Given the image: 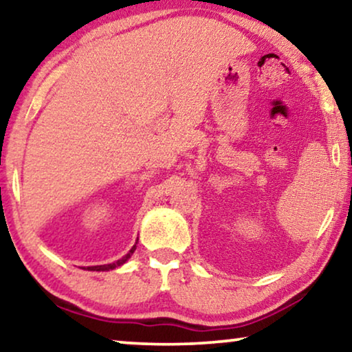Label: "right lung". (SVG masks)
Wrapping results in <instances>:
<instances>
[{
	"instance_id": "add662e5",
	"label": "right lung",
	"mask_w": 352,
	"mask_h": 352,
	"mask_svg": "<svg viewBox=\"0 0 352 352\" xmlns=\"http://www.w3.org/2000/svg\"><path fill=\"white\" fill-rule=\"evenodd\" d=\"M135 248H137V245H133V247H132V250L129 252L126 256H122L121 259H118L116 263H111V264H104V266H93V267H88V269H89V270H110V269H115V267H118V266H121V264H124V263L127 261L129 258H131V255H132V253L135 252Z\"/></svg>"
}]
</instances>
